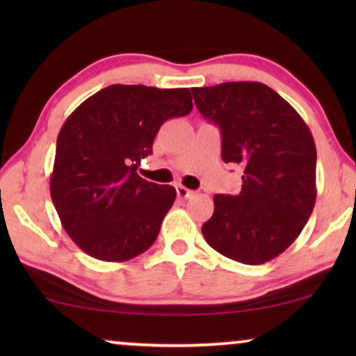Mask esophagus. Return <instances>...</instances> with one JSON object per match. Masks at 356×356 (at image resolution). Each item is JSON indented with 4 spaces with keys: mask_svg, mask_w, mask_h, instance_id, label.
Returning <instances> with one entry per match:
<instances>
[{
    "mask_svg": "<svg viewBox=\"0 0 356 356\" xmlns=\"http://www.w3.org/2000/svg\"><path fill=\"white\" fill-rule=\"evenodd\" d=\"M177 194H178V197L188 199V197L193 196L194 191H191V189H188V188H184V186H177Z\"/></svg>",
    "mask_w": 356,
    "mask_h": 356,
    "instance_id": "esophagus-1",
    "label": "esophagus"
}]
</instances>
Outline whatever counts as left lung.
Wrapping results in <instances>:
<instances>
[{"instance_id": "8db88e82", "label": "left lung", "mask_w": 356, "mask_h": 356, "mask_svg": "<svg viewBox=\"0 0 356 356\" xmlns=\"http://www.w3.org/2000/svg\"><path fill=\"white\" fill-rule=\"evenodd\" d=\"M204 118L222 133V159L241 165L238 194H216L202 235L243 264L274 259L296 240L316 202V145L303 118L261 82L191 89Z\"/></svg>"}]
</instances>
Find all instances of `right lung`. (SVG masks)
Masks as SVG:
<instances>
[{
  "mask_svg": "<svg viewBox=\"0 0 356 356\" xmlns=\"http://www.w3.org/2000/svg\"><path fill=\"white\" fill-rule=\"evenodd\" d=\"M193 110L188 89L113 84L89 97L58 134L51 201L87 254L123 262L149 250L177 191L140 178L160 126Z\"/></svg>",
  "mask_w": 356,
  "mask_h": 356,
  "instance_id": "add662e5",
  "label": "right lung"
}]
</instances>
